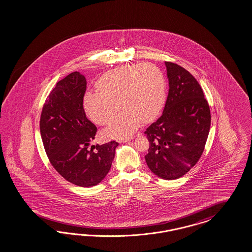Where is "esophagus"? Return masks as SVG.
<instances>
[{"label": "esophagus", "mask_w": 252, "mask_h": 252, "mask_svg": "<svg viewBox=\"0 0 252 252\" xmlns=\"http://www.w3.org/2000/svg\"><path fill=\"white\" fill-rule=\"evenodd\" d=\"M132 138H133V137H124V138L119 139V142H127V141H129L130 139H132Z\"/></svg>", "instance_id": "obj_1"}]
</instances>
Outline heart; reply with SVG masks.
<instances>
[{
    "mask_svg": "<svg viewBox=\"0 0 252 252\" xmlns=\"http://www.w3.org/2000/svg\"><path fill=\"white\" fill-rule=\"evenodd\" d=\"M99 92H86L83 106L87 115L99 126L110 122L117 111L123 112L103 131L107 138L132 134L142 122L153 120L165 99V80L153 64H133L109 71L97 81Z\"/></svg>",
    "mask_w": 252,
    "mask_h": 252,
    "instance_id": "obj_1",
    "label": "heart"
}]
</instances>
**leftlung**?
<instances>
[{
	"instance_id": "1",
	"label": "left lung",
	"mask_w": 252,
	"mask_h": 252,
	"mask_svg": "<svg viewBox=\"0 0 252 252\" xmlns=\"http://www.w3.org/2000/svg\"><path fill=\"white\" fill-rule=\"evenodd\" d=\"M169 92L162 115L147 129V165L154 175L175 180L199 160L211 127V112L200 85L182 66L165 62Z\"/></svg>"
}]
</instances>
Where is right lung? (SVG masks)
Listing matches in <instances>:
<instances>
[{
  "label": "right lung",
  "instance_id": "add662e5",
  "mask_svg": "<svg viewBox=\"0 0 252 252\" xmlns=\"http://www.w3.org/2000/svg\"><path fill=\"white\" fill-rule=\"evenodd\" d=\"M86 89L85 76L76 71L57 82L42 108L39 128L54 169L70 183L91 188L107 176L118 143L89 148L97 127L85 114Z\"/></svg>",
  "mask_w": 252,
  "mask_h": 252
}]
</instances>
